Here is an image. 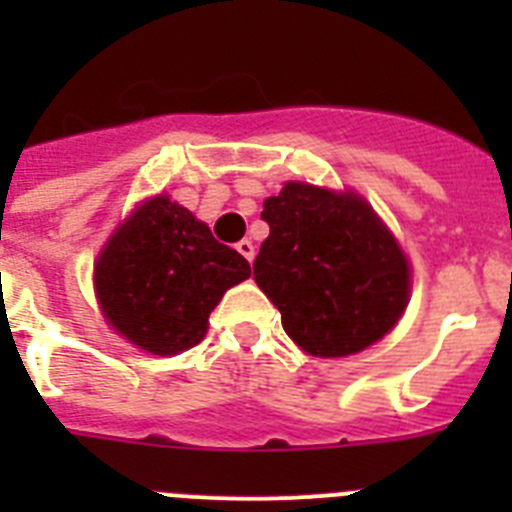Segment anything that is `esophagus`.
I'll return each mask as SVG.
<instances>
[{"label":"esophagus","instance_id":"obj_1","mask_svg":"<svg viewBox=\"0 0 512 512\" xmlns=\"http://www.w3.org/2000/svg\"><path fill=\"white\" fill-rule=\"evenodd\" d=\"M238 253H241L243 259H248V261H253V256H256V246H253L251 241H248V238H243L241 243H238Z\"/></svg>","mask_w":512,"mask_h":512}]
</instances>
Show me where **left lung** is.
I'll use <instances>...</instances> for the list:
<instances>
[{"label": "left lung", "mask_w": 512, "mask_h": 512, "mask_svg": "<svg viewBox=\"0 0 512 512\" xmlns=\"http://www.w3.org/2000/svg\"><path fill=\"white\" fill-rule=\"evenodd\" d=\"M269 238L253 279L287 336L312 356H351L395 328L408 305L410 266L361 197L289 182L264 202Z\"/></svg>", "instance_id": "obj_1"}]
</instances>
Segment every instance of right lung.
Instances as JSON below:
<instances>
[{
    "label": "right lung",
    "instance_id": "add662e5",
    "mask_svg": "<svg viewBox=\"0 0 512 512\" xmlns=\"http://www.w3.org/2000/svg\"><path fill=\"white\" fill-rule=\"evenodd\" d=\"M251 277L241 253L212 238L187 207L153 197L117 228L94 266L104 318L156 356L197 346L225 289Z\"/></svg>",
    "mask_w": 512,
    "mask_h": 512
}]
</instances>
